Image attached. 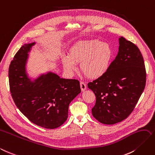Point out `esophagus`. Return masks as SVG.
<instances>
[{
	"instance_id": "1",
	"label": "esophagus",
	"mask_w": 155,
	"mask_h": 155,
	"mask_svg": "<svg viewBox=\"0 0 155 155\" xmlns=\"http://www.w3.org/2000/svg\"><path fill=\"white\" fill-rule=\"evenodd\" d=\"M80 87H81V89L82 91H85L87 89V85L84 82H80Z\"/></svg>"
}]
</instances>
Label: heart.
<instances>
[{"mask_svg": "<svg viewBox=\"0 0 155 155\" xmlns=\"http://www.w3.org/2000/svg\"><path fill=\"white\" fill-rule=\"evenodd\" d=\"M114 51L109 44L98 40H80L69 50V57L62 58L65 72L72 75L77 70L76 63H80V69L89 79L101 78L110 68Z\"/></svg>", "mask_w": 155, "mask_h": 155, "instance_id": "b5f03b06", "label": "heart"}]
</instances>
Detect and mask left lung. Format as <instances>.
Returning a JSON list of instances; mask_svg holds the SVG:
<instances>
[{"label": "left lung", "mask_w": 155, "mask_h": 155, "mask_svg": "<svg viewBox=\"0 0 155 155\" xmlns=\"http://www.w3.org/2000/svg\"><path fill=\"white\" fill-rule=\"evenodd\" d=\"M119 51L107 72L88 83L96 96L92 109L100 123L114 124L131 114L145 89L146 72L139 48L120 36Z\"/></svg>", "instance_id": "obj_1"}]
</instances>
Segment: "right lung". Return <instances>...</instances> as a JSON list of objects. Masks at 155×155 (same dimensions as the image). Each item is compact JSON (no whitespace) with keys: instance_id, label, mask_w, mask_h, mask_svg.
Listing matches in <instances>:
<instances>
[{"instance_id":"obj_1","label":"right lung","mask_w":155,"mask_h":155,"mask_svg":"<svg viewBox=\"0 0 155 155\" xmlns=\"http://www.w3.org/2000/svg\"><path fill=\"white\" fill-rule=\"evenodd\" d=\"M36 42L25 44L12 61L8 76L12 97L19 111L45 128L59 127L68 118L70 103L81 93L77 79L61 78L51 72L29 77L26 65Z\"/></svg>"}]
</instances>
